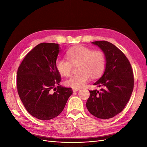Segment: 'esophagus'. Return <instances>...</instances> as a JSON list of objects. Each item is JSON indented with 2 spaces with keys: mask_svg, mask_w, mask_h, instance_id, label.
Wrapping results in <instances>:
<instances>
[{
  "mask_svg": "<svg viewBox=\"0 0 147 147\" xmlns=\"http://www.w3.org/2000/svg\"><path fill=\"white\" fill-rule=\"evenodd\" d=\"M78 90H80V88H73V91L74 92H75L78 91Z\"/></svg>",
  "mask_w": 147,
  "mask_h": 147,
  "instance_id": "esophagus-1",
  "label": "esophagus"
}]
</instances>
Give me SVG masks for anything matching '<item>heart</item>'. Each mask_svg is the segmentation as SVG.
<instances>
[{"mask_svg": "<svg viewBox=\"0 0 147 147\" xmlns=\"http://www.w3.org/2000/svg\"><path fill=\"white\" fill-rule=\"evenodd\" d=\"M68 59L58 58L55 68L62 76H69L73 65H78V74L65 81V85L79 88L88 82L90 78H98L104 73L106 66V58L104 52L93 51L91 48L80 45L69 49L66 53Z\"/></svg>", "mask_w": 147, "mask_h": 147, "instance_id": "1", "label": "heart"}]
</instances>
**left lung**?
Here are the masks:
<instances>
[{"instance_id": "1", "label": "left lung", "mask_w": 147, "mask_h": 147, "mask_svg": "<svg viewBox=\"0 0 147 147\" xmlns=\"http://www.w3.org/2000/svg\"><path fill=\"white\" fill-rule=\"evenodd\" d=\"M104 52L106 66L103 76L93 85L101 91L90 90L86 106L95 117L107 119L123 111L132 94L134 76L128 59L117 47L107 41L93 42Z\"/></svg>"}]
</instances>
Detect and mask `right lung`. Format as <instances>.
Listing matches in <instances>:
<instances>
[{
    "instance_id": "1",
    "label": "right lung",
    "mask_w": 147,
    "mask_h": 147,
    "mask_svg": "<svg viewBox=\"0 0 147 147\" xmlns=\"http://www.w3.org/2000/svg\"><path fill=\"white\" fill-rule=\"evenodd\" d=\"M59 52L57 43H40L28 53L18 69L21 100L26 111L40 120L60 114L73 93L71 88L59 85L61 74L55 68Z\"/></svg>"
}]
</instances>
